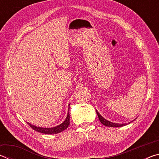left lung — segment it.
Here are the masks:
<instances>
[{
	"label": "left lung",
	"instance_id": "obj_1",
	"mask_svg": "<svg viewBox=\"0 0 159 159\" xmlns=\"http://www.w3.org/2000/svg\"><path fill=\"white\" fill-rule=\"evenodd\" d=\"M96 112H97V114H98V118H99V120H100V122H101L104 125L108 126V127H114V128H116V127H122V126H124V125H127V124H128V123H130L132 122V121H130V122H129V123H113V122L109 121V120H108L105 119V118H104L103 116H102L100 114H99V113L98 111H97V110H96Z\"/></svg>",
	"mask_w": 159,
	"mask_h": 159
}]
</instances>
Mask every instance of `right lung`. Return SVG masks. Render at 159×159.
Wrapping results in <instances>:
<instances>
[{
	"mask_svg": "<svg viewBox=\"0 0 159 159\" xmlns=\"http://www.w3.org/2000/svg\"><path fill=\"white\" fill-rule=\"evenodd\" d=\"M70 105V104H69V107ZM69 107L68 109V113H67V116L66 117V119L64 120V121L61 123V124L58 125L57 126H55V127H52V128H42V127H37L36 125H34L31 124V123H27L29 125L30 127L34 129V130H36L37 132H39V133H43V134H57L59 133H61V132L64 131V130L69 127Z\"/></svg>",
	"mask_w": 159,
	"mask_h": 159,
	"instance_id": "add662e5",
	"label": "right lung"
}]
</instances>
